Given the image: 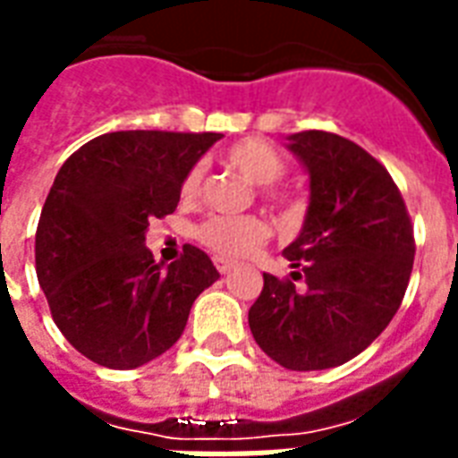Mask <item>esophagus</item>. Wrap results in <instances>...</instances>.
I'll return each instance as SVG.
<instances>
[{
	"label": "esophagus",
	"instance_id": "obj_1",
	"mask_svg": "<svg viewBox=\"0 0 458 458\" xmlns=\"http://www.w3.org/2000/svg\"><path fill=\"white\" fill-rule=\"evenodd\" d=\"M216 269H218L220 274H230L233 269H235V262H230V259H216Z\"/></svg>",
	"mask_w": 458,
	"mask_h": 458
}]
</instances>
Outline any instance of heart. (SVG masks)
Wrapping results in <instances>:
<instances>
[{
  "mask_svg": "<svg viewBox=\"0 0 458 458\" xmlns=\"http://www.w3.org/2000/svg\"><path fill=\"white\" fill-rule=\"evenodd\" d=\"M225 162L233 169H238L247 182L264 186L267 199H274L279 203H293L291 196H284L272 186L286 174V162L269 143L257 140V138L242 140L225 152ZM201 182L203 165L189 167L182 184H179V194L186 203L196 201V196L201 191ZM196 238L203 247H208L218 257L242 259V257L255 255L257 250L267 242L269 225L257 216H213L196 228Z\"/></svg>",
  "mask_w": 458,
  "mask_h": 458,
  "instance_id": "b5f03b06",
  "label": "heart"
}]
</instances>
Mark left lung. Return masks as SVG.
Returning a JSON list of instances; mask_svg holds the SVG:
<instances>
[{
  "label": "left lung",
  "mask_w": 458,
  "mask_h": 458,
  "mask_svg": "<svg viewBox=\"0 0 458 458\" xmlns=\"http://www.w3.org/2000/svg\"><path fill=\"white\" fill-rule=\"evenodd\" d=\"M310 177L303 228L284 250L293 280L264 274L250 330L291 371L340 367L384 333L408 289L415 238L388 169L364 148L325 131L289 135Z\"/></svg>",
  "instance_id": "1"
}]
</instances>
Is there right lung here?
I'll list each match as a JSON object with an SVG mask.
<instances>
[{
  "instance_id": "add662e5",
  "label": "right lung",
  "mask_w": 458,
  "mask_h": 458,
  "mask_svg": "<svg viewBox=\"0 0 458 458\" xmlns=\"http://www.w3.org/2000/svg\"><path fill=\"white\" fill-rule=\"evenodd\" d=\"M220 138L104 133L57 172L36 230V274L60 333L91 361L138 369L165 354L220 276L194 245L167 267L145 247L150 220L177 208L184 174Z\"/></svg>"
}]
</instances>
